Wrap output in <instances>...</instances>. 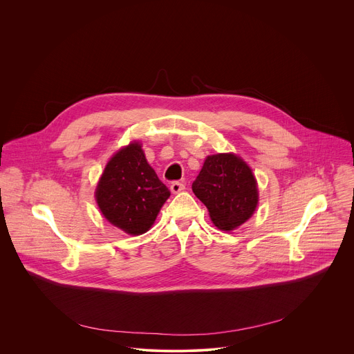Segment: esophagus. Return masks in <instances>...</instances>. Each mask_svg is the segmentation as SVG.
I'll use <instances>...</instances> for the list:
<instances>
[{
  "label": "esophagus",
  "instance_id": "1",
  "mask_svg": "<svg viewBox=\"0 0 354 354\" xmlns=\"http://www.w3.org/2000/svg\"><path fill=\"white\" fill-rule=\"evenodd\" d=\"M185 189V185L182 182H172L171 183V192L172 193H179Z\"/></svg>",
  "mask_w": 354,
  "mask_h": 354
}]
</instances>
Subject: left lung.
<instances>
[{
    "mask_svg": "<svg viewBox=\"0 0 354 354\" xmlns=\"http://www.w3.org/2000/svg\"><path fill=\"white\" fill-rule=\"evenodd\" d=\"M218 230L231 231L257 210L258 183L248 164L235 154L209 156L192 185Z\"/></svg>",
    "mask_w": 354,
    "mask_h": 354,
    "instance_id": "left-lung-1",
    "label": "left lung"
}]
</instances>
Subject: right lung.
I'll return each instance as SVG.
<instances>
[{"mask_svg":"<svg viewBox=\"0 0 354 354\" xmlns=\"http://www.w3.org/2000/svg\"><path fill=\"white\" fill-rule=\"evenodd\" d=\"M169 196L137 141L120 148L109 160L95 190L100 213L130 235L147 232Z\"/></svg>","mask_w":354,"mask_h":354,"instance_id":"obj_1","label":"right lung"}]
</instances>
